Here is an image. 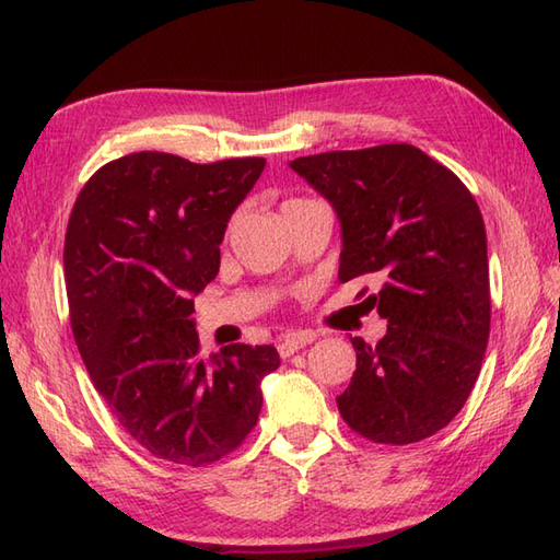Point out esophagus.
<instances>
[{
	"label": "esophagus",
	"mask_w": 560,
	"mask_h": 560,
	"mask_svg": "<svg viewBox=\"0 0 560 560\" xmlns=\"http://www.w3.org/2000/svg\"><path fill=\"white\" fill-rule=\"evenodd\" d=\"M313 341H315L313 331H293V335H287V337H283V339L277 343V349H279L281 359H289L291 353L301 351V349L305 347V343H313Z\"/></svg>",
	"instance_id": "esophagus-1"
}]
</instances>
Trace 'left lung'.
I'll list each match as a JSON object with an SVG mask.
<instances>
[{
  "instance_id": "left-lung-1",
  "label": "left lung",
  "mask_w": 560,
  "mask_h": 560,
  "mask_svg": "<svg viewBox=\"0 0 560 560\" xmlns=\"http://www.w3.org/2000/svg\"><path fill=\"white\" fill-rule=\"evenodd\" d=\"M335 209L339 281L373 277L387 335L351 337L355 371L337 397L355 433L409 445L445 428L477 383L491 329L479 205L459 177L411 144L327 151L289 163Z\"/></svg>"
}]
</instances>
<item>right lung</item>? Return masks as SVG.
Instances as JSON below:
<instances>
[{
    "mask_svg": "<svg viewBox=\"0 0 560 560\" xmlns=\"http://www.w3.org/2000/svg\"><path fill=\"white\" fill-rule=\"evenodd\" d=\"M265 163L129 153L93 173L71 209L65 283L83 365L125 431L173 464L201 467L241 445L261 377L281 363L271 343L205 359L192 317Z\"/></svg>",
    "mask_w": 560,
    "mask_h": 560,
    "instance_id": "right-lung-1",
    "label": "right lung"
}]
</instances>
